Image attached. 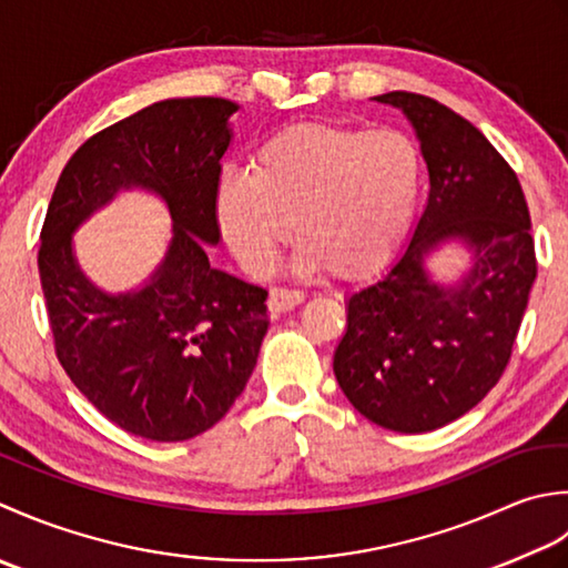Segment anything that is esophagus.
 I'll use <instances>...</instances> for the list:
<instances>
[{
	"label": "esophagus",
	"mask_w": 568,
	"mask_h": 568,
	"mask_svg": "<svg viewBox=\"0 0 568 568\" xmlns=\"http://www.w3.org/2000/svg\"><path fill=\"white\" fill-rule=\"evenodd\" d=\"M301 298H304V294L296 292V288L272 286L270 288V298H267V308H270L272 316H280V314H284V311L301 304Z\"/></svg>",
	"instance_id": "obj_1"
}]
</instances>
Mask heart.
Instances as JSON below:
<instances>
[{
  "label": "heart",
  "instance_id": "heart-1",
  "mask_svg": "<svg viewBox=\"0 0 568 568\" xmlns=\"http://www.w3.org/2000/svg\"><path fill=\"white\" fill-rule=\"evenodd\" d=\"M419 173V152L397 130L298 124L267 139L252 171L220 173L213 213L230 254L250 274L270 272L292 225L301 270L355 276L404 235Z\"/></svg>",
  "mask_w": 568,
  "mask_h": 568
}]
</instances>
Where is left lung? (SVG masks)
Here are the masks:
<instances>
[{"mask_svg": "<svg viewBox=\"0 0 568 568\" xmlns=\"http://www.w3.org/2000/svg\"><path fill=\"white\" fill-rule=\"evenodd\" d=\"M373 100L412 124L429 195L399 257L348 294L333 373L365 419L424 434L476 407L500 379L537 280L535 242L523 186L480 130L416 92ZM444 246L469 257L454 281L433 274Z\"/></svg>", "mask_w": 568, "mask_h": 568, "instance_id": "obj_1", "label": "left lung"}]
</instances>
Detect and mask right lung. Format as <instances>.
Instances as JSON below:
<instances>
[{
	"instance_id": "add662e5",
	"label": "right lung",
	"mask_w": 568,
	"mask_h": 568,
	"mask_svg": "<svg viewBox=\"0 0 568 568\" xmlns=\"http://www.w3.org/2000/svg\"><path fill=\"white\" fill-rule=\"evenodd\" d=\"M237 102L161 100L90 136L68 161L45 213L39 274L55 355L73 385L120 429L186 442L242 395L270 328L267 292L220 272L213 189L233 144ZM168 207L165 257L124 293L79 267L72 237L120 192Z\"/></svg>"
}]
</instances>
